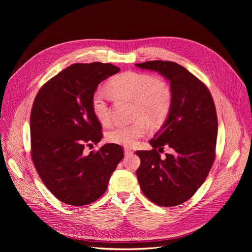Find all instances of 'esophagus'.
<instances>
[{
    "label": "esophagus",
    "instance_id": "obj_1",
    "mask_svg": "<svg viewBox=\"0 0 252 252\" xmlns=\"http://www.w3.org/2000/svg\"><path fill=\"white\" fill-rule=\"evenodd\" d=\"M133 154V152L130 150V149H128V148H126L125 149V155L126 156H130V155H132Z\"/></svg>",
    "mask_w": 252,
    "mask_h": 252
}]
</instances>
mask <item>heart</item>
I'll return each instance as SVG.
<instances>
[{"label": "heart", "instance_id": "1", "mask_svg": "<svg viewBox=\"0 0 252 252\" xmlns=\"http://www.w3.org/2000/svg\"><path fill=\"white\" fill-rule=\"evenodd\" d=\"M107 90L115 97H125L133 100V123L113 126L106 132V139L117 145L131 147L138 138L147 132L146 122L151 126L161 124L167 117L172 93L168 83L158 77L138 73L125 71L114 77ZM110 95L102 90L95 91L92 95V110L95 119L101 125L111 122Z\"/></svg>", "mask_w": 252, "mask_h": 252}]
</instances>
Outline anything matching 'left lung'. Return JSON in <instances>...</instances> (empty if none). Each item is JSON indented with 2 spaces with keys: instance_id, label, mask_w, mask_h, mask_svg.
<instances>
[{
  "instance_id": "obj_1",
  "label": "left lung",
  "mask_w": 252,
  "mask_h": 252,
  "mask_svg": "<svg viewBox=\"0 0 252 252\" xmlns=\"http://www.w3.org/2000/svg\"><path fill=\"white\" fill-rule=\"evenodd\" d=\"M135 65L161 75L172 93L167 118L150 140L153 150L135 152L140 158L138 184L158 205L182 204L201 187L213 163L218 136L215 105L205 85L183 65L166 61ZM164 146L173 153L160 159L158 152Z\"/></svg>"
}]
</instances>
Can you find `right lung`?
Instances as JSON below:
<instances>
[{
    "instance_id": "1",
    "label": "right lung",
    "mask_w": 252,
    "mask_h": 252,
    "mask_svg": "<svg viewBox=\"0 0 252 252\" xmlns=\"http://www.w3.org/2000/svg\"><path fill=\"white\" fill-rule=\"evenodd\" d=\"M119 71L112 63H74L46 83L34 98L30 120L32 162L47 189L63 203L82 206L99 198L124 158L116 143L85 152L102 137L92 95L100 82Z\"/></svg>"
}]
</instances>
